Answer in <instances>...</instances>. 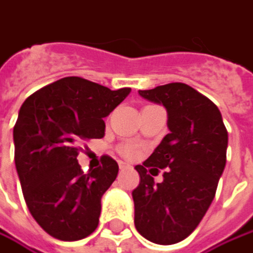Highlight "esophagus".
I'll return each instance as SVG.
<instances>
[{"label":"esophagus","instance_id":"1","mask_svg":"<svg viewBox=\"0 0 253 253\" xmlns=\"http://www.w3.org/2000/svg\"><path fill=\"white\" fill-rule=\"evenodd\" d=\"M119 168H120V170H125L128 168V165H127L126 162H119Z\"/></svg>","mask_w":253,"mask_h":253}]
</instances>
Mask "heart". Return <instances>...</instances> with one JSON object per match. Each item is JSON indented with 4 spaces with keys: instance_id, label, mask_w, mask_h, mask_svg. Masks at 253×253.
<instances>
[{
    "instance_id": "1",
    "label": "heart",
    "mask_w": 253,
    "mask_h": 253,
    "mask_svg": "<svg viewBox=\"0 0 253 253\" xmlns=\"http://www.w3.org/2000/svg\"><path fill=\"white\" fill-rule=\"evenodd\" d=\"M122 152H123V155H126V156H133V155L136 153V149H134L133 146H125Z\"/></svg>"
}]
</instances>
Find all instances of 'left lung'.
Listing matches in <instances>:
<instances>
[{
  "label": "left lung",
  "instance_id": "1",
  "mask_svg": "<svg viewBox=\"0 0 253 253\" xmlns=\"http://www.w3.org/2000/svg\"><path fill=\"white\" fill-rule=\"evenodd\" d=\"M168 112L169 133L150 157L137 165L140 183L133 190L134 226L147 241L177 244L201 223L226 165L228 131L215 104L183 83L139 90ZM166 169L164 182L153 174Z\"/></svg>",
  "mask_w": 253,
  "mask_h": 253
}]
</instances>
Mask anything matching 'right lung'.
<instances>
[{"label":"right lung","mask_w":253,"mask_h":253,"mask_svg":"<svg viewBox=\"0 0 253 253\" xmlns=\"http://www.w3.org/2000/svg\"><path fill=\"white\" fill-rule=\"evenodd\" d=\"M130 91L64 77L23 103L14 126L15 168L30 213L52 238L79 241L96 230L119 165L103 156L100 168L84 174L77 156L82 143L104 136L103 119Z\"/></svg>","instance_id":"obj_1"}]
</instances>
